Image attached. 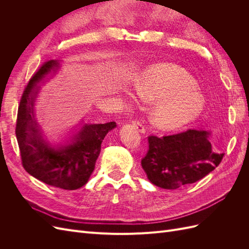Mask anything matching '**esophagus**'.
Returning <instances> with one entry per match:
<instances>
[{
    "instance_id": "1",
    "label": "esophagus",
    "mask_w": 249,
    "mask_h": 249,
    "mask_svg": "<svg viewBox=\"0 0 249 249\" xmlns=\"http://www.w3.org/2000/svg\"><path fill=\"white\" fill-rule=\"evenodd\" d=\"M133 124H134V125H136V127H137V130L140 132V133H142V134H144L145 133V125L143 124V123L141 122V120H137V122H133Z\"/></svg>"
}]
</instances>
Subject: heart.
Returning <instances> with one entry per match:
<instances>
[{
  "label": "heart",
  "mask_w": 249,
  "mask_h": 249,
  "mask_svg": "<svg viewBox=\"0 0 249 249\" xmlns=\"http://www.w3.org/2000/svg\"><path fill=\"white\" fill-rule=\"evenodd\" d=\"M136 88L143 99L154 101L153 123L161 129L175 130L196 119L206 105V97L196 83L179 67L150 65L139 72Z\"/></svg>",
  "instance_id": "1"
}]
</instances>
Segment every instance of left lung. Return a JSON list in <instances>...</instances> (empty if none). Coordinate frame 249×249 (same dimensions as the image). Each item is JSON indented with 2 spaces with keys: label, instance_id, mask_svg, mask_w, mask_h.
<instances>
[{
  "label": "left lung",
  "instance_id": "1",
  "mask_svg": "<svg viewBox=\"0 0 249 249\" xmlns=\"http://www.w3.org/2000/svg\"><path fill=\"white\" fill-rule=\"evenodd\" d=\"M209 136V132L195 129L169 136H149L148 150L141 160L148 179L163 189H177L205 178L224 156Z\"/></svg>",
  "mask_w": 249,
  "mask_h": 249
}]
</instances>
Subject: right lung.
Segmentation results:
<instances>
[{
  "label": "right lung",
  "mask_w": 249,
  "mask_h": 249,
  "mask_svg": "<svg viewBox=\"0 0 249 249\" xmlns=\"http://www.w3.org/2000/svg\"><path fill=\"white\" fill-rule=\"evenodd\" d=\"M59 65L57 60H49L30 79L19 102L16 134L21 164L28 173L47 185L76 190L88 182L101 153L102 142L116 124H85L69 144L59 148L52 147L42 139L34 118L37 84L49 72H55Z\"/></svg>",
  "instance_id": "1"
}]
</instances>
